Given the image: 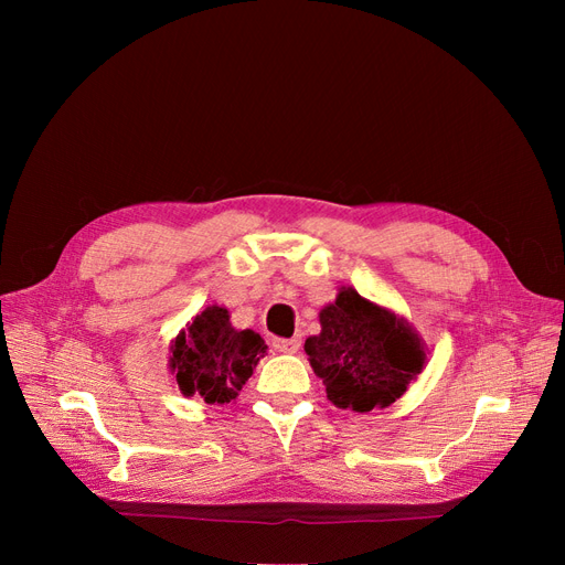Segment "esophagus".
I'll return each instance as SVG.
<instances>
[{
	"label": "esophagus",
	"instance_id": "34e87169",
	"mask_svg": "<svg viewBox=\"0 0 565 565\" xmlns=\"http://www.w3.org/2000/svg\"><path fill=\"white\" fill-rule=\"evenodd\" d=\"M299 347H301V339L299 337H292V339L276 337V339H273V349L280 351V353H297Z\"/></svg>",
	"mask_w": 565,
	"mask_h": 565
}]
</instances>
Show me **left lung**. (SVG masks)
<instances>
[{"instance_id":"obj_1","label":"left lung","mask_w":565,"mask_h":565,"mask_svg":"<svg viewBox=\"0 0 565 565\" xmlns=\"http://www.w3.org/2000/svg\"><path fill=\"white\" fill-rule=\"evenodd\" d=\"M320 334L303 344L330 403L370 413L401 398L417 380L426 353L419 337L355 289H341L320 311Z\"/></svg>"}]
</instances>
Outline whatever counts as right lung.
Listing matches in <instances>:
<instances>
[{
  "mask_svg": "<svg viewBox=\"0 0 565 565\" xmlns=\"http://www.w3.org/2000/svg\"><path fill=\"white\" fill-rule=\"evenodd\" d=\"M266 349L254 330H235L226 309L207 306L177 337L169 363L183 396L226 405L237 398Z\"/></svg>",
  "mask_w": 565,
  "mask_h": 565,
  "instance_id": "add662e5",
  "label": "right lung"
}]
</instances>
